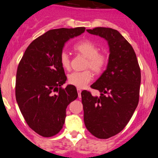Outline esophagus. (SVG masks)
Here are the masks:
<instances>
[{
	"instance_id": "34e87169",
	"label": "esophagus",
	"mask_w": 158,
	"mask_h": 158,
	"mask_svg": "<svg viewBox=\"0 0 158 158\" xmlns=\"http://www.w3.org/2000/svg\"><path fill=\"white\" fill-rule=\"evenodd\" d=\"M77 91H78V95H79V97L80 98V97H81V90L80 89V88H77Z\"/></svg>"
}]
</instances>
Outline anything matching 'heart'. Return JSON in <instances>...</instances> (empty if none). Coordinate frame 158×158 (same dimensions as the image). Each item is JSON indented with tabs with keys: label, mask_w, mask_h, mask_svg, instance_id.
Instances as JSON below:
<instances>
[{
	"label": "heart",
	"mask_w": 158,
	"mask_h": 158,
	"mask_svg": "<svg viewBox=\"0 0 158 158\" xmlns=\"http://www.w3.org/2000/svg\"><path fill=\"white\" fill-rule=\"evenodd\" d=\"M74 50L87 58L85 68H90L96 73H100L104 70L108 61V58L102 52H99V49L94 43L89 40H84L74 45ZM61 65L65 70L70 69V56L66 52H62L59 58ZM93 79V73L90 70L81 72H73L68 77L70 85L83 88Z\"/></svg>",
	"instance_id": "heart-1"
}]
</instances>
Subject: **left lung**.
I'll list each match as a JSON object with an SVG mask.
<instances>
[{
	"instance_id": "8db88e82",
	"label": "left lung",
	"mask_w": 158,
	"mask_h": 158,
	"mask_svg": "<svg viewBox=\"0 0 158 158\" xmlns=\"http://www.w3.org/2000/svg\"><path fill=\"white\" fill-rule=\"evenodd\" d=\"M87 31L108 41L110 55L107 69L90 86L100 96L81 93L84 122L94 137L108 139L126 126L138 105L140 68L133 48L117 30L96 27Z\"/></svg>"
}]
</instances>
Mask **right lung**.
<instances>
[{"instance_id":"add662e5","label":"right lung","mask_w":158,"mask_h":158,"mask_svg":"<svg viewBox=\"0 0 158 158\" xmlns=\"http://www.w3.org/2000/svg\"><path fill=\"white\" fill-rule=\"evenodd\" d=\"M85 30V27L49 30L32 41L19 62L16 101L29 127L42 137H52L61 131L67 107L78 97L74 85L61 87L67 77L59 58L65 42Z\"/></svg>"}]
</instances>
